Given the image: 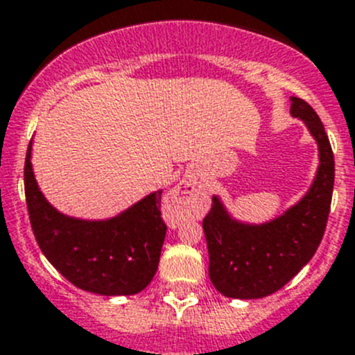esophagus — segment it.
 <instances>
[{
  "instance_id": "1",
  "label": "esophagus",
  "mask_w": 355,
  "mask_h": 355,
  "mask_svg": "<svg viewBox=\"0 0 355 355\" xmlns=\"http://www.w3.org/2000/svg\"><path fill=\"white\" fill-rule=\"evenodd\" d=\"M203 193L205 185L200 180H196V178H189V180H184L182 184H178L173 191H170V194L166 196V201H164V208L170 214H177V211H182L184 208L196 203L203 196Z\"/></svg>"
}]
</instances>
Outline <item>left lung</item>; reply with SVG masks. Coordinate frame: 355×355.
I'll return each mask as SVG.
<instances>
[{"mask_svg": "<svg viewBox=\"0 0 355 355\" xmlns=\"http://www.w3.org/2000/svg\"><path fill=\"white\" fill-rule=\"evenodd\" d=\"M291 114L303 119L319 144V171L306 196L271 223L248 226L230 217L217 196L203 218L215 289L227 297L257 300L282 289L319 248L329 217L334 155L324 124L310 105L291 98Z\"/></svg>", "mask_w": 355, "mask_h": 355, "instance_id": "8db88e82", "label": "left lung"}]
</instances>
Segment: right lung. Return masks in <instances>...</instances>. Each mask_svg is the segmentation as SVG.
<instances>
[{
  "label": "right lung",
  "instance_id": "add662e5",
  "mask_svg": "<svg viewBox=\"0 0 355 355\" xmlns=\"http://www.w3.org/2000/svg\"><path fill=\"white\" fill-rule=\"evenodd\" d=\"M24 189L29 223L43 256L73 286L101 296H131L150 284L166 236L162 191L110 220L66 217L40 193L31 168V144L26 152Z\"/></svg>",
  "mask_w": 355,
  "mask_h": 355
}]
</instances>
